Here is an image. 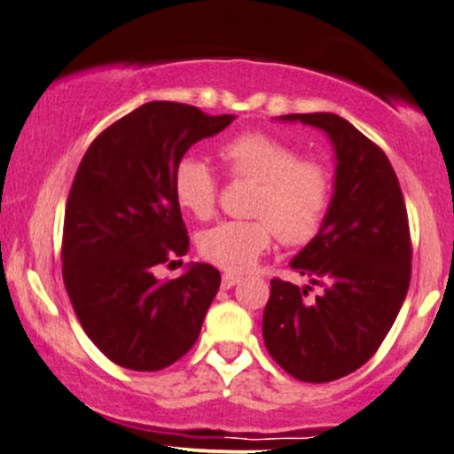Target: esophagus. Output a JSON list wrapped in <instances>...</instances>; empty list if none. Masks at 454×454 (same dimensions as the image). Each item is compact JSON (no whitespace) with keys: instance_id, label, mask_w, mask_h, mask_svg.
<instances>
[{"instance_id":"34e87169","label":"esophagus","mask_w":454,"mask_h":454,"mask_svg":"<svg viewBox=\"0 0 454 454\" xmlns=\"http://www.w3.org/2000/svg\"><path fill=\"white\" fill-rule=\"evenodd\" d=\"M238 281H239L238 275L225 273V275H223V279H221V287H223V290H229V287H233L235 284H238Z\"/></svg>"}]
</instances>
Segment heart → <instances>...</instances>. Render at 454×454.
I'll return each mask as SVG.
<instances>
[{"label": "heart", "instance_id": "b5f03b06", "mask_svg": "<svg viewBox=\"0 0 454 454\" xmlns=\"http://www.w3.org/2000/svg\"><path fill=\"white\" fill-rule=\"evenodd\" d=\"M219 158L231 179L252 181L250 221H223L206 229L198 250L219 269L241 273L256 264L275 233L287 246L313 241L325 225L333 181L325 164L302 154L287 141L264 131H246L227 139ZM176 204L196 219L215 213L219 184L206 162L185 156L173 170Z\"/></svg>", "mask_w": 454, "mask_h": 454}]
</instances>
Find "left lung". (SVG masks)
<instances>
[{"mask_svg":"<svg viewBox=\"0 0 454 454\" xmlns=\"http://www.w3.org/2000/svg\"><path fill=\"white\" fill-rule=\"evenodd\" d=\"M323 129L335 148V192L323 225L290 262L321 286L306 300L284 279H270L262 338L292 378L325 384L363 367L384 342L411 284L409 216L398 176L378 144L329 112L286 114Z\"/></svg>","mask_w":454,"mask_h":454,"instance_id":"obj_1","label":"left lung"}]
</instances>
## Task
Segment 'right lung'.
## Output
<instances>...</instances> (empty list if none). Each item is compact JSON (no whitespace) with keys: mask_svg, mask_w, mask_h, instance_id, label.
I'll list each match as a JSON object with an SVG mask.
<instances>
[{"mask_svg":"<svg viewBox=\"0 0 454 454\" xmlns=\"http://www.w3.org/2000/svg\"><path fill=\"white\" fill-rule=\"evenodd\" d=\"M235 116L150 102L91 141L76 168L62 231V279L76 319L112 363L160 371L196 344L221 273L198 262L176 279L154 269L190 248L173 170Z\"/></svg>","mask_w":454,"mask_h":454,"instance_id":"add662e5","label":"right lung"}]
</instances>
